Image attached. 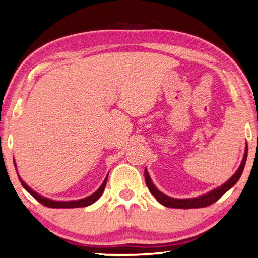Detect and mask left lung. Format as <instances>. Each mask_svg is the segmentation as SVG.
<instances>
[{"mask_svg":"<svg viewBox=\"0 0 258 258\" xmlns=\"http://www.w3.org/2000/svg\"><path fill=\"white\" fill-rule=\"evenodd\" d=\"M247 154H248V146H246V150H244L242 162H241V164H240V167L238 168V170L234 172V175L232 176L229 180H226L224 184L221 185L219 187L212 189L210 192L202 194V196H199L197 198H188V199H175V198L166 196V194L160 192L159 189L155 187V185L153 184V181H152L151 177L149 175V171H147L145 168L146 185H147V187H149L150 192L155 197V199H157L160 204L163 205L164 207H168V208H179V209L204 208V207L213 205L214 202H216L219 198L223 196V194H225L231 187L234 186V185L236 184V181H238L240 177H241L244 164H246Z\"/></svg>","mask_w":258,"mask_h":258,"instance_id":"1","label":"left lung"}]
</instances>
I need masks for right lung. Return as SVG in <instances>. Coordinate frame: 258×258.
Returning a JSON list of instances; mask_svg holds the SVG:
<instances>
[{
    "mask_svg": "<svg viewBox=\"0 0 258 258\" xmlns=\"http://www.w3.org/2000/svg\"><path fill=\"white\" fill-rule=\"evenodd\" d=\"M15 167H16V162H15ZM17 175H18V178L20 180V183H22L23 187L26 189V191L31 194V196L35 198L37 201L41 202V204L45 207H49V208H80V207H87V206L92 205L94 202L98 200L101 197V194H103L105 186H106V181H107V177H108V175H107L106 178L104 179L103 184L100 185V187L89 197L83 198V199H80V200H73V201H56V200L49 199V198H45L43 196H41V194H39L37 192H35L34 189L29 187L22 178H20L18 172H17Z\"/></svg>",
    "mask_w": 258,
    "mask_h": 258,
    "instance_id": "right-lung-1",
    "label": "right lung"
}]
</instances>
